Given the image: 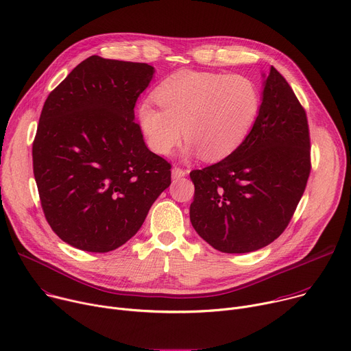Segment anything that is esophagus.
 I'll list each match as a JSON object with an SVG mask.
<instances>
[{"mask_svg":"<svg viewBox=\"0 0 351 351\" xmlns=\"http://www.w3.org/2000/svg\"><path fill=\"white\" fill-rule=\"evenodd\" d=\"M187 175V171L183 169V168H179V167H175L172 168V178L173 179H179V178H183Z\"/></svg>","mask_w":351,"mask_h":351,"instance_id":"obj_1","label":"esophagus"}]
</instances>
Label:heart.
Masks as SVG:
<instances>
[{"label": "heart", "instance_id": "heart-1", "mask_svg": "<svg viewBox=\"0 0 351 351\" xmlns=\"http://www.w3.org/2000/svg\"><path fill=\"white\" fill-rule=\"evenodd\" d=\"M155 102H144L138 119L152 151L167 155L182 132L187 151L203 159L232 152L256 120L261 98L256 85L243 75L180 73L155 89Z\"/></svg>", "mask_w": 351, "mask_h": 351}]
</instances>
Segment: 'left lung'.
<instances>
[{
    "label": "left lung",
    "instance_id": "8db88e82",
    "mask_svg": "<svg viewBox=\"0 0 351 351\" xmlns=\"http://www.w3.org/2000/svg\"><path fill=\"white\" fill-rule=\"evenodd\" d=\"M311 172L305 109L274 69L252 130L219 162L195 169L190 221L224 253H247L277 239L294 215Z\"/></svg>",
    "mask_w": 351,
    "mask_h": 351
}]
</instances>
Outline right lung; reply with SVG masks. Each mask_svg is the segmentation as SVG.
Returning a JSON list of instances; mask_svg holds the SVG:
<instances>
[{
  "mask_svg": "<svg viewBox=\"0 0 351 351\" xmlns=\"http://www.w3.org/2000/svg\"><path fill=\"white\" fill-rule=\"evenodd\" d=\"M154 67L90 56L43 105L32 145L40 204L51 230L95 253L137 234L171 184V164L151 152L134 106Z\"/></svg>",
  "mask_w": 351,
  "mask_h": 351,
  "instance_id": "obj_1",
  "label": "right lung"
}]
</instances>
